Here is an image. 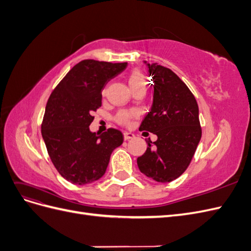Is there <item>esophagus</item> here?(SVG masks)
Segmentation results:
<instances>
[{
    "instance_id": "1",
    "label": "esophagus",
    "mask_w": 251,
    "mask_h": 251,
    "mask_svg": "<svg viewBox=\"0 0 251 251\" xmlns=\"http://www.w3.org/2000/svg\"><path fill=\"white\" fill-rule=\"evenodd\" d=\"M134 137H135V135L133 133H130V132H125L124 133L125 140H130V139H133Z\"/></svg>"
}]
</instances>
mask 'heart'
Wrapping results in <instances>:
<instances>
[{
    "instance_id": "1",
    "label": "heart",
    "mask_w": 251,
    "mask_h": 251,
    "mask_svg": "<svg viewBox=\"0 0 251 251\" xmlns=\"http://www.w3.org/2000/svg\"><path fill=\"white\" fill-rule=\"evenodd\" d=\"M127 82H128V86H130L132 91L134 89L147 86L146 77H144L143 73L139 70H133L130 73V75H128V77H127ZM131 118H132V113L126 112V111L119 112L116 116V120L121 125H127L128 123H130Z\"/></svg>"
}]
</instances>
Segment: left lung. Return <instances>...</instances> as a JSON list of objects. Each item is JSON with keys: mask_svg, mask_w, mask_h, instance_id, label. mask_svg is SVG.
Masks as SVG:
<instances>
[{"mask_svg": "<svg viewBox=\"0 0 251 251\" xmlns=\"http://www.w3.org/2000/svg\"><path fill=\"white\" fill-rule=\"evenodd\" d=\"M144 64L153 78L154 95L139 130L155 134L157 140L148 142L137 164L147 177L166 183L180 177L194 157L202 135L199 108L191 90L172 70Z\"/></svg>", "mask_w": 251, "mask_h": 251, "instance_id": "left-lung-1", "label": "left lung"}]
</instances>
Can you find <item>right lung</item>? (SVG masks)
<instances>
[{"label":"right lung","instance_id":"add662e5","mask_svg":"<svg viewBox=\"0 0 251 251\" xmlns=\"http://www.w3.org/2000/svg\"><path fill=\"white\" fill-rule=\"evenodd\" d=\"M127 63L85 59L67 73L51 93L42 124V136L57 172L73 184L100 179L112 151L124 136L116 128L102 134L90 131L92 113L101 105V91Z\"/></svg>","mask_w":251,"mask_h":251}]
</instances>
